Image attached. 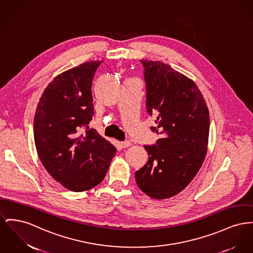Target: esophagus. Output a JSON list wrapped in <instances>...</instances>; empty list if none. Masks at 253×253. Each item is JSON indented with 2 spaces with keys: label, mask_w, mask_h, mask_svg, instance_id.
I'll return each instance as SVG.
<instances>
[{
  "label": "esophagus",
  "mask_w": 253,
  "mask_h": 253,
  "mask_svg": "<svg viewBox=\"0 0 253 253\" xmlns=\"http://www.w3.org/2000/svg\"><path fill=\"white\" fill-rule=\"evenodd\" d=\"M131 145H132V143H131L129 140L120 142V146H121L122 148H127V147H129V146H131Z\"/></svg>",
  "instance_id": "34e87169"
}]
</instances>
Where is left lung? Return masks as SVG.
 <instances>
[{"label": "left lung", "mask_w": 253, "mask_h": 253, "mask_svg": "<svg viewBox=\"0 0 253 253\" xmlns=\"http://www.w3.org/2000/svg\"><path fill=\"white\" fill-rule=\"evenodd\" d=\"M146 108L156 118L157 144L144 146L148 163L135 172L142 192L156 200L180 193L195 178L208 153L209 112L192 79L161 61L141 60Z\"/></svg>", "instance_id": "1"}]
</instances>
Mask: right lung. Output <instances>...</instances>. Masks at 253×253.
<instances>
[{
	"instance_id": "right-lung-1",
	"label": "right lung",
	"mask_w": 253,
	"mask_h": 253,
	"mask_svg": "<svg viewBox=\"0 0 253 253\" xmlns=\"http://www.w3.org/2000/svg\"><path fill=\"white\" fill-rule=\"evenodd\" d=\"M102 61H89L53 78L37 105L33 133L40 161L48 174L71 191L99 184L117 149L95 129L80 128L92 119L91 82Z\"/></svg>"
}]
</instances>
